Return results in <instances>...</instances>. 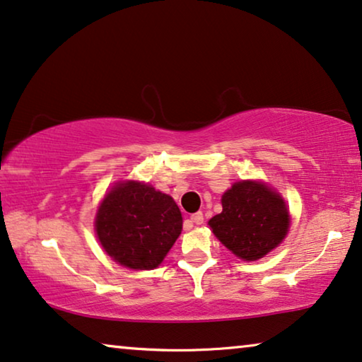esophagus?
<instances>
[{
    "label": "esophagus",
    "mask_w": 362,
    "mask_h": 362,
    "mask_svg": "<svg viewBox=\"0 0 362 362\" xmlns=\"http://www.w3.org/2000/svg\"><path fill=\"white\" fill-rule=\"evenodd\" d=\"M192 225H202L203 223V213H195V215L190 216Z\"/></svg>",
    "instance_id": "esophagus-1"
}]
</instances>
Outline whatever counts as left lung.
I'll return each mask as SVG.
<instances>
[{"mask_svg": "<svg viewBox=\"0 0 362 362\" xmlns=\"http://www.w3.org/2000/svg\"><path fill=\"white\" fill-rule=\"evenodd\" d=\"M223 211L208 225L238 257L256 261L271 252L288 231L282 197L261 182H238L221 198Z\"/></svg>", "mask_w": 362, "mask_h": 362, "instance_id": "8db88e82", "label": "left lung"}]
</instances>
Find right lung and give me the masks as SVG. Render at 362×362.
<instances>
[{
    "label": "right lung",
    "instance_id": "obj_1",
    "mask_svg": "<svg viewBox=\"0 0 362 362\" xmlns=\"http://www.w3.org/2000/svg\"><path fill=\"white\" fill-rule=\"evenodd\" d=\"M101 246L116 262L147 271L162 262L182 231L174 198L139 182L118 183L101 202L95 221Z\"/></svg>",
    "mask_w": 362,
    "mask_h": 362
}]
</instances>
